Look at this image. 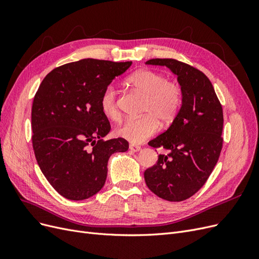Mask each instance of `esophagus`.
<instances>
[{
  "instance_id": "1",
  "label": "esophagus",
  "mask_w": 259,
  "mask_h": 259,
  "mask_svg": "<svg viewBox=\"0 0 259 259\" xmlns=\"http://www.w3.org/2000/svg\"><path fill=\"white\" fill-rule=\"evenodd\" d=\"M130 150L133 152H138L142 150V147L137 146V145H130Z\"/></svg>"
}]
</instances>
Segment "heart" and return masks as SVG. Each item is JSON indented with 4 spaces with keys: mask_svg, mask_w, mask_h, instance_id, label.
<instances>
[{
    "mask_svg": "<svg viewBox=\"0 0 259 259\" xmlns=\"http://www.w3.org/2000/svg\"><path fill=\"white\" fill-rule=\"evenodd\" d=\"M126 82L146 97L145 115L123 121L114 133L132 144H142L158 131L159 125L165 127L173 123L183 104V91L178 83L167 81L163 74L147 69L131 74ZM100 107L108 119L119 120L117 91L113 85L107 86L103 92Z\"/></svg>",
    "mask_w": 259,
    "mask_h": 259,
    "instance_id": "heart-1",
    "label": "heart"
}]
</instances>
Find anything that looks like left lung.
I'll return each instance as SVG.
<instances>
[{
    "instance_id": "8db88e82",
    "label": "left lung",
    "mask_w": 259,
    "mask_h": 259,
    "mask_svg": "<svg viewBox=\"0 0 259 259\" xmlns=\"http://www.w3.org/2000/svg\"><path fill=\"white\" fill-rule=\"evenodd\" d=\"M146 65L165 66L177 75L183 104L176 119L149 145L163 147L158 162L145 170V182L154 194L180 202L198 192L206 183L223 147V108L208 77L175 59H150Z\"/></svg>"
}]
</instances>
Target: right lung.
Returning <instances> with one entry per match:
<instances>
[{"label":"right lung","mask_w":259,"mask_h":259,"mask_svg":"<svg viewBox=\"0 0 259 259\" xmlns=\"http://www.w3.org/2000/svg\"><path fill=\"white\" fill-rule=\"evenodd\" d=\"M132 61L82 59L55 68L38 88L31 112L32 145L43 175L62 197L81 201L104 187L108 160L125 152L123 138L104 140L111 126L100 97Z\"/></svg>","instance_id":"add662e5"}]
</instances>
